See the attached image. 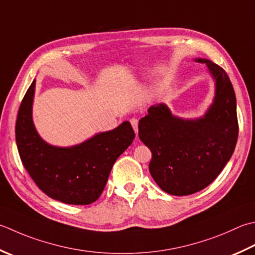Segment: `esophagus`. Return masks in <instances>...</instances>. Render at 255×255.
Segmentation results:
<instances>
[{
  "mask_svg": "<svg viewBox=\"0 0 255 255\" xmlns=\"http://www.w3.org/2000/svg\"><path fill=\"white\" fill-rule=\"evenodd\" d=\"M130 124H131V126L133 128L134 132H136V134H137L138 133V121H137L136 118H131L130 119Z\"/></svg>",
  "mask_w": 255,
  "mask_h": 255,
  "instance_id": "34e87169",
  "label": "esophagus"
}]
</instances>
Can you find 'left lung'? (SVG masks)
Returning a JSON list of instances; mask_svg holds the SVG:
<instances>
[{
  "instance_id": "obj_1",
  "label": "left lung",
  "mask_w": 255,
  "mask_h": 255,
  "mask_svg": "<svg viewBox=\"0 0 255 255\" xmlns=\"http://www.w3.org/2000/svg\"><path fill=\"white\" fill-rule=\"evenodd\" d=\"M194 61L206 64L216 82L213 103L204 116L183 119L157 104L138 125L139 138L152 153L151 177L172 196L208 187L230 160L239 134L237 99L228 74L209 59Z\"/></svg>"
}]
</instances>
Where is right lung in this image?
Wrapping results in <instances>:
<instances>
[{
  "mask_svg": "<svg viewBox=\"0 0 255 255\" xmlns=\"http://www.w3.org/2000/svg\"><path fill=\"white\" fill-rule=\"evenodd\" d=\"M35 79L18 109L15 139L29 176L49 198L67 204H91L101 196L117 158L130 146L134 132L129 122L96 133L72 147L44 141L35 129L32 106Z\"/></svg>",
  "mask_w": 255,
  "mask_h": 255,
  "instance_id": "obj_1",
  "label": "right lung"
}]
</instances>
